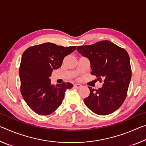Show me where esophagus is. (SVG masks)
Here are the masks:
<instances>
[{
	"mask_svg": "<svg viewBox=\"0 0 146 146\" xmlns=\"http://www.w3.org/2000/svg\"><path fill=\"white\" fill-rule=\"evenodd\" d=\"M74 87H75V88L79 89L82 87V85L80 84H74Z\"/></svg>",
	"mask_w": 146,
	"mask_h": 146,
	"instance_id": "1",
	"label": "esophagus"
}]
</instances>
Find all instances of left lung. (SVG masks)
I'll use <instances>...</instances> for the list:
<instances>
[{"mask_svg":"<svg viewBox=\"0 0 146 146\" xmlns=\"http://www.w3.org/2000/svg\"><path fill=\"white\" fill-rule=\"evenodd\" d=\"M76 49L90 60L91 74L98 76V79H104L102 87L98 90L88 87L90 94L84 99L86 106L99 115H107L115 111L126 97L131 78L127 52L109 40L78 46Z\"/></svg>","mask_w":146,"mask_h":146,"instance_id":"obj_1","label":"left lung"}]
</instances>
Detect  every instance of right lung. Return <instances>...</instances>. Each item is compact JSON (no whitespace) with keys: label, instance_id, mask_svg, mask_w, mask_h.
<instances>
[{"label":"right lung","instance_id":"right-lung-1","mask_svg":"<svg viewBox=\"0 0 146 146\" xmlns=\"http://www.w3.org/2000/svg\"><path fill=\"white\" fill-rule=\"evenodd\" d=\"M76 48L48 42L31 46L24 52L19 68L21 91L34 112L50 115L61 105L66 90L73 86L70 82L51 85L49 77L54 70L61 67L64 57Z\"/></svg>","mask_w":146,"mask_h":146}]
</instances>
